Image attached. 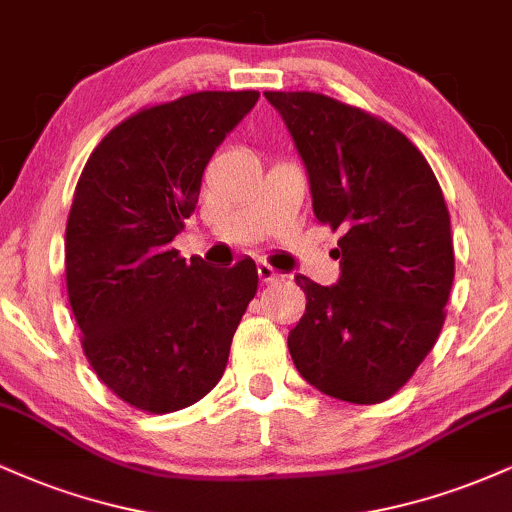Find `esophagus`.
Listing matches in <instances>:
<instances>
[{
    "label": "esophagus",
    "instance_id": "1",
    "mask_svg": "<svg viewBox=\"0 0 512 512\" xmlns=\"http://www.w3.org/2000/svg\"><path fill=\"white\" fill-rule=\"evenodd\" d=\"M257 274H260V281H262V284H272V281H276V279H279V272H274V269L272 267H269V264L267 262H260V264H257Z\"/></svg>",
    "mask_w": 512,
    "mask_h": 512
}]
</instances>
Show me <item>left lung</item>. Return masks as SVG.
I'll return each mask as SVG.
<instances>
[{
  "instance_id": "obj_1",
  "label": "left lung",
  "mask_w": 512,
  "mask_h": 512,
  "mask_svg": "<svg viewBox=\"0 0 512 512\" xmlns=\"http://www.w3.org/2000/svg\"><path fill=\"white\" fill-rule=\"evenodd\" d=\"M310 180L317 221L342 231L337 286L296 276L289 351L310 385L351 404L402 390L438 342L455 279L450 211L399 129L313 91H267Z\"/></svg>"
}]
</instances>
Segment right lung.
Returning a JSON list of instances; mask_svg holds the SVG:
<instances>
[{
  "label": "right lung",
  "instance_id": "add662e5",
  "mask_svg": "<svg viewBox=\"0 0 512 512\" xmlns=\"http://www.w3.org/2000/svg\"><path fill=\"white\" fill-rule=\"evenodd\" d=\"M257 91H197L110 129L76 182L64 240L81 349L113 395L170 414L221 380L257 293V267L185 262L170 240L197 207L202 175Z\"/></svg>",
  "mask_w": 512,
  "mask_h": 512
}]
</instances>
